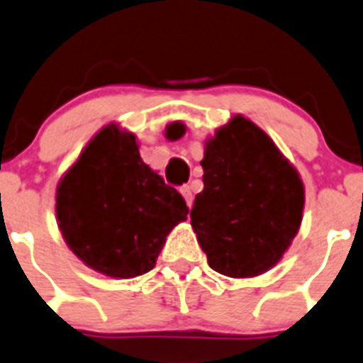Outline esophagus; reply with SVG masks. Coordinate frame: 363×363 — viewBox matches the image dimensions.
<instances>
[{"label":"esophagus","instance_id":"obj_1","mask_svg":"<svg viewBox=\"0 0 363 363\" xmlns=\"http://www.w3.org/2000/svg\"><path fill=\"white\" fill-rule=\"evenodd\" d=\"M181 195L184 196V200H186V203H188V207H191L193 206V191H191V186H188V184H184L181 188Z\"/></svg>","mask_w":363,"mask_h":363}]
</instances>
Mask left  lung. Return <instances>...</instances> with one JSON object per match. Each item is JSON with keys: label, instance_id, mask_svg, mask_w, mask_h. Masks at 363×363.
I'll list each match as a JSON object with an SVG mask.
<instances>
[{"label": "left lung", "instance_id": "obj_1", "mask_svg": "<svg viewBox=\"0 0 363 363\" xmlns=\"http://www.w3.org/2000/svg\"><path fill=\"white\" fill-rule=\"evenodd\" d=\"M167 135L175 138L181 128ZM200 164L203 189L189 216L209 266L232 279L271 269L300 230L305 188L296 168L241 115L207 140Z\"/></svg>", "mask_w": 363, "mask_h": 363}]
</instances>
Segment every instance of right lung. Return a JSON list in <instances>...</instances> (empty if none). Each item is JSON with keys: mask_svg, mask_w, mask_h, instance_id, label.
<instances>
[{"mask_svg": "<svg viewBox=\"0 0 363 363\" xmlns=\"http://www.w3.org/2000/svg\"><path fill=\"white\" fill-rule=\"evenodd\" d=\"M189 209L181 193L142 161L133 133L106 125L56 188V220L67 246L113 279L156 266L172 228Z\"/></svg>", "mask_w": 363, "mask_h": 363, "instance_id": "1", "label": "right lung"}]
</instances>
